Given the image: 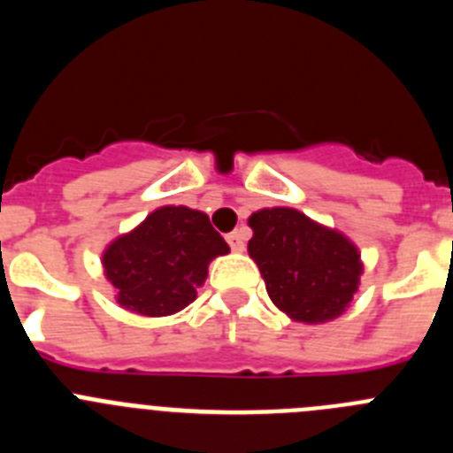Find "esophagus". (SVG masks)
Segmentation results:
<instances>
[{
	"mask_svg": "<svg viewBox=\"0 0 453 453\" xmlns=\"http://www.w3.org/2000/svg\"><path fill=\"white\" fill-rule=\"evenodd\" d=\"M226 242H229V247L234 251H245V231L238 229L234 234H229L226 235Z\"/></svg>",
	"mask_w": 453,
	"mask_h": 453,
	"instance_id": "obj_1",
	"label": "esophagus"
}]
</instances>
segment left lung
<instances>
[{"label": "left lung", "instance_id": "1", "mask_svg": "<svg viewBox=\"0 0 453 453\" xmlns=\"http://www.w3.org/2000/svg\"><path fill=\"white\" fill-rule=\"evenodd\" d=\"M247 251L265 279L267 295L295 322L324 324L340 318L358 292V247L297 208H261L250 215Z\"/></svg>", "mask_w": 453, "mask_h": 453}]
</instances>
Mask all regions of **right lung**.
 <instances>
[{
	"instance_id": "add662e5",
	"label": "right lung",
	"mask_w": 453,
	"mask_h": 453,
	"mask_svg": "<svg viewBox=\"0 0 453 453\" xmlns=\"http://www.w3.org/2000/svg\"><path fill=\"white\" fill-rule=\"evenodd\" d=\"M224 254L229 245L206 213L161 206L108 242L102 265L119 306L145 318H165L195 302L211 261Z\"/></svg>"
}]
</instances>
